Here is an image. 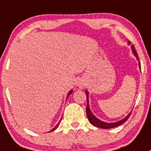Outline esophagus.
<instances>
[{"label":"esophagus","mask_w":151,"mask_h":151,"mask_svg":"<svg viewBox=\"0 0 151 151\" xmlns=\"http://www.w3.org/2000/svg\"><path fill=\"white\" fill-rule=\"evenodd\" d=\"M79 86H80V88H82V87H83V86H84V84H83V83H79Z\"/></svg>","instance_id":"34e87169"}]
</instances>
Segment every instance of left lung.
<instances>
[{
  "label": "left lung",
  "mask_w": 151,
  "mask_h": 151,
  "mask_svg": "<svg viewBox=\"0 0 151 151\" xmlns=\"http://www.w3.org/2000/svg\"><path fill=\"white\" fill-rule=\"evenodd\" d=\"M128 43L131 44V42L128 41ZM131 48H132V51L134 52V55L136 56V58H137V60L139 59V56H138V54H137V50H136L135 47H134V45L131 46ZM139 66L141 68V65H140V63H139ZM86 97H87V106H86V114H87V117L88 119L89 122H91V124L93 125V126H96L98 127V128H103V129H108V128H116V127L119 126V125H122V123L126 122L127 120L128 119V118L130 117L131 114H131L128 115L125 118H124L122 120L119 121V122H114V123H106V122H104L100 121L99 119H98L97 118L95 117L93 114H92V113L91 112L90 109H89V104H88V91H86Z\"/></svg>",
  "instance_id": "1"
}]
</instances>
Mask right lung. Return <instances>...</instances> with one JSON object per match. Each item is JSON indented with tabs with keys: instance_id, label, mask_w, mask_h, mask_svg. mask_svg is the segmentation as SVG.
Instances as JSON below:
<instances>
[{
	"instance_id": "obj_1",
	"label": "right lung",
	"mask_w": 151,
	"mask_h": 151,
	"mask_svg": "<svg viewBox=\"0 0 151 151\" xmlns=\"http://www.w3.org/2000/svg\"><path fill=\"white\" fill-rule=\"evenodd\" d=\"M71 92H72V91H70V92H69V93H68V96H69V95H70V94H71ZM68 96H67V98H68ZM60 120H61V119H60ZM58 125H59V123H58V125H56V126H55V128H53V129H52V130H51V131H51V132H52V131H55V129H57V128H58ZM50 131H49V132H50Z\"/></svg>"
}]
</instances>
